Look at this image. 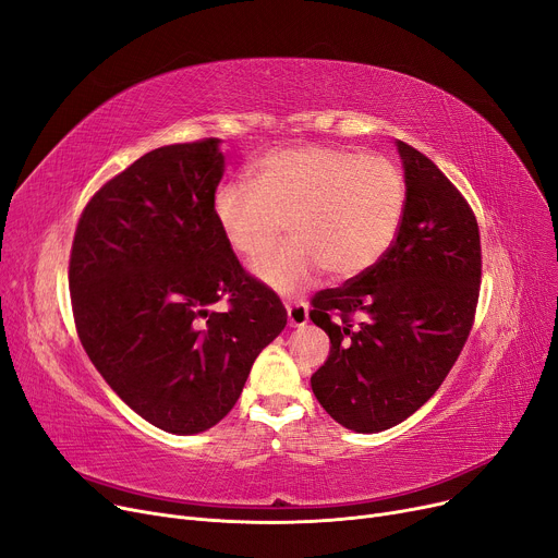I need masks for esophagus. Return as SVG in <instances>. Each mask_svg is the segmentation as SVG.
<instances>
[{"instance_id":"obj_1","label":"esophagus","mask_w":558,"mask_h":558,"mask_svg":"<svg viewBox=\"0 0 558 558\" xmlns=\"http://www.w3.org/2000/svg\"><path fill=\"white\" fill-rule=\"evenodd\" d=\"M287 320L291 328H303L307 320H310V314H307V303L305 301H294V303H287Z\"/></svg>"}]
</instances>
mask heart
<instances>
[{
	"instance_id": "b5f03b06",
	"label": "heart",
	"mask_w": 558,
	"mask_h": 558,
	"mask_svg": "<svg viewBox=\"0 0 558 558\" xmlns=\"http://www.w3.org/2000/svg\"><path fill=\"white\" fill-rule=\"evenodd\" d=\"M407 208V183L387 156L326 144L287 146L255 165L253 183L226 181L213 215L228 246L255 259L287 228L294 240L264 255L255 276L296 291L326 269L337 280L364 274L393 244Z\"/></svg>"
}]
</instances>
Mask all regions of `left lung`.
I'll use <instances>...</instances> for the list:
<instances>
[{
    "label": "left lung",
    "mask_w": 558,
    "mask_h": 558,
    "mask_svg": "<svg viewBox=\"0 0 558 558\" xmlns=\"http://www.w3.org/2000/svg\"><path fill=\"white\" fill-rule=\"evenodd\" d=\"M407 208L389 251L341 287L314 294L310 318L330 337L312 391L348 429L383 432L444 385L473 330L482 282L471 203L425 154L398 142Z\"/></svg>",
    "instance_id": "1"
}]
</instances>
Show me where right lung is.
<instances>
[{
	"instance_id": "obj_1",
	"label": "right lung",
	"mask_w": 558,
	"mask_h": 558,
	"mask_svg": "<svg viewBox=\"0 0 558 558\" xmlns=\"http://www.w3.org/2000/svg\"><path fill=\"white\" fill-rule=\"evenodd\" d=\"M217 144L160 146L112 175L83 208L70 253L87 357L135 414L171 434L217 425L287 326L280 299L242 269L213 215ZM219 300L226 313L209 310Z\"/></svg>"
}]
</instances>
